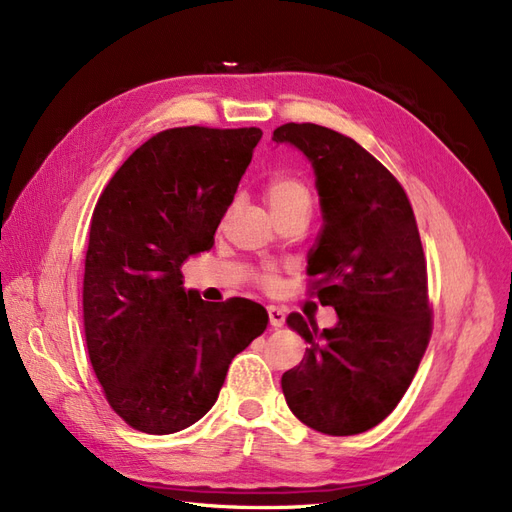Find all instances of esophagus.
<instances>
[{
	"label": "esophagus",
	"mask_w": 512,
	"mask_h": 512,
	"mask_svg": "<svg viewBox=\"0 0 512 512\" xmlns=\"http://www.w3.org/2000/svg\"><path fill=\"white\" fill-rule=\"evenodd\" d=\"M268 319H270V325L274 329L283 327L285 325V310L278 308V306H268Z\"/></svg>",
	"instance_id": "obj_1"
}]
</instances>
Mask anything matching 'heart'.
<instances>
[{
    "mask_svg": "<svg viewBox=\"0 0 512 512\" xmlns=\"http://www.w3.org/2000/svg\"><path fill=\"white\" fill-rule=\"evenodd\" d=\"M263 200H266L272 217L280 212H287L291 208L306 206L310 204V195L308 189L300 183L298 178L285 176V174H276L272 176L266 187H263ZM261 283L263 285H274V272L266 270L261 274Z\"/></svg>",
    "mask_w": 512,
    "mask_h": 512,
    "instance_id": "heart-1",
    "label": "heart"
}]
</instances>
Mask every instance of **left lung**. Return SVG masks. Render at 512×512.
<instances>
[{"label": "left lung", "instance_id": "1", "mask_svg": "<svg viewBox=\"0 0 512 512\" xmlns=\"http://www.w3.org/2000/svg\"><path fill=\"white\" fill-rule=\"evenodd\" d=\"M272 140L298 148L315 172L323 227L306 274L338 315L319 329L291 312L287 325L310 346L280 385L312 430L368 432L402 400L432 332L415 214L383 163L338 131L287 123Z\"/></svg>", "mask_w": 512, "mask_h": 512}]
</instances>
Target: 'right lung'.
Listing matches in <instances>:
<instances>
[{"mask_svg":"<svg viewBox=\"0 0 512 512\" xmlns=\"http://www.w3.org/2000/svg\"><path fill=\"white\" fill-rule=\"evenodd\" d=\"M261 129L176 127L129 155L97 200L82 285L97 381L134 430L174 434L219 398L232 359L266 332L261 304H210L180 266L210 251Z\"/></svg>","mask_w":512,"mask_h":512,"instance_id":"right-lung-1","label":"right lung"}]
</instances>
